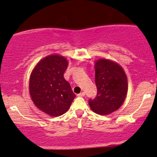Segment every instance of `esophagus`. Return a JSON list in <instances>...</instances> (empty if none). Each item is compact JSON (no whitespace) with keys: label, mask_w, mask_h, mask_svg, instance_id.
<instances>
[{"label":"esophagus","mask_w":157,"mask_h":157,"mask_svg":"<svg viewBox=\"0 0 157 157\" xmlns=\"http://www.w3.org/2000/svg\"><path fill=\"white\" fill-rule=\"evenodd\" d=\"M77 96H85V93H84V92H82V93L77 94Z\"/></svg>","instance_id":"1"}]
</instances>
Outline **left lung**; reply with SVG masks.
Returning <instances> with one entry per match:
<instances>
[{
  "mask_svg": "<svg viewBox=\"0 0 157 157\" xmlns=\"http://www.w3.org/2000/svg\"><path fill=\"white\" fill-rule=\"evenodd\" d=\"M95 71L97 95L95 99H90L89 105L99 115H109L119 109L125 99L127 76L119 64L107 59L97 60Z\"/></svg>",
  "mask_w": 157,
  "mask_h": 157,
  "instance_id": "1",
  "label": "left lung"
}]
</instances>
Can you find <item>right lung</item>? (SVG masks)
Segmentation results:
<instances>
[{"instance_id": "1", "label": "right lung", "mask_w": 157, "mask_h": 157, "mask_svg": "<svg viewBox=\"0 0 157 157\" xmlns=\"http://www.w3.org/2000/svg\"><path fill=\"white\" fill-rule=\"evenodd\" d=\"M68 62L63 56L52 55L41 60L29 78V94L36 106L51 116L68 110L76 95L64 77Z\"/></svg>"}]
</instances>
